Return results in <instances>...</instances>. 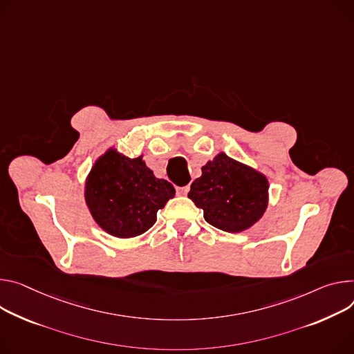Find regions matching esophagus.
Wrapping results in <instances>:
<instances>
[{"label":"esophagus","mask_w":354,"mask_h":354,"mask_svg":"<svg viewBox=\"0 0 354 354\" xmlns=\"http://www.w3.org/2000/svg\"><path fill=\"white\" fill-rule=\"evenodd\" d=\"M176 190H178V195L185 196V195H187V192L190 190V187L189 186H182V187H176Z\"/></svg>","instance_id":"obj_1"}]
</instances>
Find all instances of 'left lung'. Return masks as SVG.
<instances>
[{
    "mask_svg": "<svg viewBox=\"0 0 354 354\" xmlns=\"http://www.w3.org/2000/svg\"><path fill=\"white\" fill-rule=\"evenodd\" d=\"M267 176L224 152L202 167V176L190 185L189 199L203 209L205 220L227 233L252 227L268 207Z\"/></svg>",
    "mask_w": 354,
    "mask_h": 354,
    "instance_id": "8db88e82",
    "label": "left lung"
}]
</instances>
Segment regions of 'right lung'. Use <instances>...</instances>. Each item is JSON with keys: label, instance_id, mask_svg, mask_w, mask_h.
I'll return each mask as SVG.
<instances>
[{"label": "right lung", "instance_id": "1", "mask_svg": "<svg viewBox=\"0 0 354 354\" xmlns=\"http://www.w3.org/2000/svg\"><path fill=\"white\" fill-rule=\"evenodd\" d=\"M174 196V185L155 178L142 155L128 158L114 147L94 160L84 182V201L93 220L118 239L149 230L158 210Z\"/></svg>", "mask_w": 354, "mask_h": 354}]
</instances>
